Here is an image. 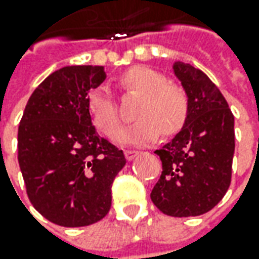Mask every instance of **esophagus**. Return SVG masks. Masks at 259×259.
I'll list each match as a JSON object with an SVG mask.
<instances>
[{"mask_svg": "<svg viewBox=\"0 0 259 259\" xmlns=\"http://www.w3.org/2000/svg\"><path fill=\"white\" fill-rule=\"evenodd\" d=\"M138 155L139 152H135V150H124V157H126L127 160H133Z\"/></svg>", "mask_w": 259, "mask_h": 259, "instance_id": "34e87169", "label": "esophagus"}]
</instances>
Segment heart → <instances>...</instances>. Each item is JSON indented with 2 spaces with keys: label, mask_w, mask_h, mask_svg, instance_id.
Listing matches in <instances>:
<instances>
[{
  "label": "heart",
  "mask_w": 259,
  "mask_h": 259,
  "mask_svg": "<svg viewBox=\"0 0 259 259\" xmlns=\"http://www.w3.org/2000/svg\"><path fill=\"white\" fill-rule=\"evenodd\" d=\"M126 90L142 94L136 110L138 120L121 126L112 133V139L121 146H147L160 135H174L186 121L189 103L182 89L169 85L163 74L149 67L129 68L120 77ZM87 110L94 126L109 133L119 121L117 103L107 85H97L87 94Z\"/></svg>",
  "instance_id": "obj_1"
}]
</instances>
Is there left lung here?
<instances>
[{
	"label": "left lung",
	"mask_w": 259,
	"mask_h": 259,
	"mask_svg": "<svg viewBox=\"0 0 259 259\" xmlns=\"http://www.w3.org/2000/svg\"><path fill=\"white\" fill-rule=\"evenodd\" d=\"M172 70L189 103L186 121L162 149V175L150 198L169 217L206 213L231 183L235 150L234 116L225 97L199 68L175 61Z\"/></svg>",
	"instance_id": "1"
}]
</instances>
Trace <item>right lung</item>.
<instances>
[{"label":"right lung","mask_w":259,"mask_h":259,"mask_svg":"<svg viewBox=\"0 0 259 259\" xmlns=\"http://www.w3.org/2000/svg\"><path fill=\"white\" fill-rule=\"evenodd\" d=\"M106 80L103 66H66L51 73L25 106L18 163L27 195L50 222L92 225L112 206V183L126 165L123 150L99 136L87 94Z\"/></svg>","instance_id":"right-lung-1"}]
</instances>
